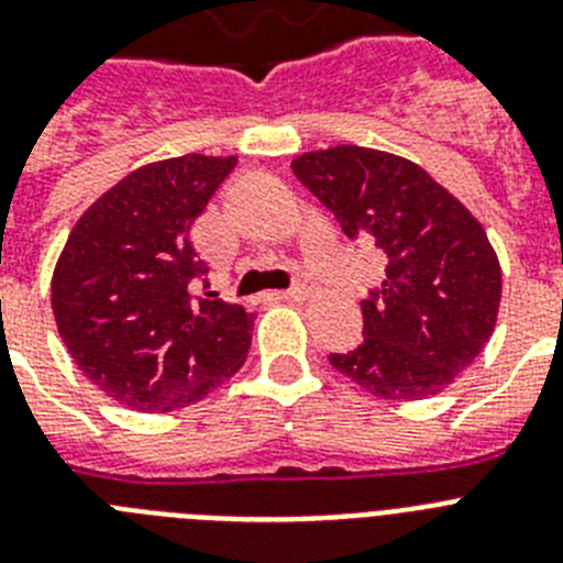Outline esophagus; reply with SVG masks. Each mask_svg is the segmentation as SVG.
Wrapping results in <instances>:
<instances>
[{"label": "esophagus", "mask_w": 563, "mask_h": 563, "mask_svg": "<svg viewBox=\"0 0 563 563\" xmlns=\"http://www.w3.org/2000/svg\"><path fill=\"white\" fill-rule=\"evenodd\" d=\"M307 296H310V285H305V282H299V285H292L290 290L282 292V299L285 301H305Z\"/></svg>", "instance_id": "34e87169"}]
</instances>
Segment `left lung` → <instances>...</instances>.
I'll use <instances>...</instances> for the list:
<instances>
[{"label":"left lung","mask_w":563,"mask_h":563,"mask_svg":"<svg viewBox=\"0 0 563 563\" xmlns=\"http://www.w3.org/2000/svg\"><path fill=\"white\" fill-rule=\"evenodd\" d=\"M301 185L387 258L362 301L364 341L330 353L341 376L393 401L430 398L475 362L496 330L501 264L482 222L416 162L339 144L292 158Z\"/></svg>","instance_id":"1"}]
</instances>
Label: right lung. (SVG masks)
<instances>
[{"mask_svg": "<svg viewBox=\"0 0 563 563\" xmlns=\"http://www.w3.org/2000/svg\"><path fill=\"white\" fill-rule=\"evenodd\" d=\"M235 156H187L128 173L67 235L51 282L67 353L119 405L167 412L208 396L242 367L256 316L205 292L190 242Z\"/></svg>", "mask_w": 563, "mask_h": 563, "instance_id": "1", "label": "right lung"}]
</instances>
